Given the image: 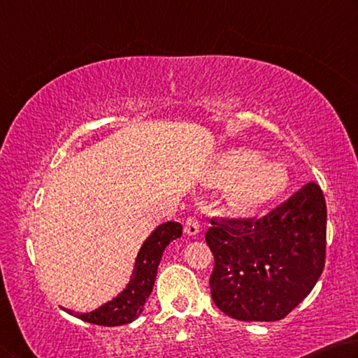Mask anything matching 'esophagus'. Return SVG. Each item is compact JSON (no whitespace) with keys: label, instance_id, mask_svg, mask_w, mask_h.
<instances>
[{"label":"esophagus","instance_id":"esophagus-1","mask_svg":"<svg viewBox=\"0 0 358 358\" xmlns=\"http://www.w3.org/2000/svg\"><path fill=\"white\" fill-rule=\"evenodd\" d=\"M184 231L187 236H196L199 233V223L195 217L187 218L184 224Z\"/></svg>","mask_w":358,"mask_h":358}]
</instances>
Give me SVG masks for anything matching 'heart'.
<instances>
[{
  "mask_svg": "<svg viewBox=\"0 0 358 358\" xmlns=\"http://www.w3.org/2000/svg\"><path fill=\"white\" fill-rule=\"evenodd\" d=\"M262 159L258 150L231 149L212 168L210 184L227 187L233 184L227 201L236 214H252L271 203L289 182V174L277 162Z\"/></svg>",
  "mask_w": 358,
  "mask_h": 358,
  "instance_id": "1",
  "label": "heart"
}]
</instances>
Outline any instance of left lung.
<instances>
[{
    "instance_id": "obj_1",
    "label": "left lung",
    "mask_w": 358,
    "mask_h": 358,
    "mask_svg": "<svg viewBox=\"0 0 358 358\" xmlns=\"http://www.w3.org/2000/svg\"><path fill=\"white\" fill-rule=\"evenodd\" d=\"M210 224V294L237 321H280L308 296L324 271L327 208L315 182L259 220Z\"/></svg>"
}]
</instances>
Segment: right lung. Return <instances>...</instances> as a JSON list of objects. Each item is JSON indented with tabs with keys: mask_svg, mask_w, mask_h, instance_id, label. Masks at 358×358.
Masks as SVG:
<instances>
[{
	"mask_svg": "<svg viewBox=\"0 0 358 358\" xmlns=\"http://www.w3.org/2000/svg\"><path fill=\"white\" fill-rule=\"evenodd\" d=\"M180 236H182V227L178 222L160 223L143 242L140 252L135 258L134 271H131L129 283L125 285L124 289L116 297H113L108 302L91 311L80 313L67 308L62 310L85 322L106 325V327H116V325L134 322L143 313L144 305H146L150 292H152L157 268H159L163 252H165L169 243L179 239Z\"/></svg>",
	"mask_w": 358,
	"mask_h": 358,
	"instance_id": "right-lung-1",
	"label": "right lung"
}]
</instances>
